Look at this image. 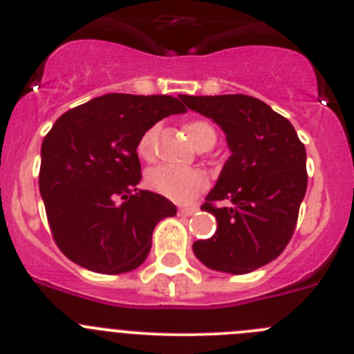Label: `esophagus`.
<instances>
[{"instance_id": "1", "label": "esophagus", "mask_w": 354, "mask_h": 354, "mask_svg": "<svg viewBox=\"0 0 354 354\" xmlns=\"http://www.w3.org/2000/svg\"><path fill=\"white\" fill-rule=\"evenodd\" d=\"M197 209H199V207H196V206H192V207H180V209H178V213L185 214V216H192L194 213H197Z\"/></svg>"}]
</instances>
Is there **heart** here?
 <instances>
[{
    "instance_id": "heart-1",
    "label": "heart",
    "mask_w": 354,
    "mask_h": 354,
    "mask_svg": "<svg viewBox=\"0 0 354 354\" xmlns=\"http://www.w3.org/2000/svg\"><path fill=\"white\" fill-rule=\"evenodd\" d=\"M157 125H151L138 141V153L140 157L150 160L153 157L155 140H157ZM185 132L190 141L199 150H209L216 143V131L213 125L204 120H192L185 125ZM147 183L153 192L167 197L176 203H188L199 196L207 187L206 174L201 169H181L174 166H157L148 171Z\"/></svg>"
}]
</instances>
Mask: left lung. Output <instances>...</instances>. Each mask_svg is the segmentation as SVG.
I'll return each instance as SVG.
<instances>
[{"label": "left lung", "mask_w": 354, "mask_h": 354, "mask_svg": "<svg viewBox=\"0 0 354 354\" xmlns=\"http://www.w3.org/2000/svg\"><path fill=\"white\" fill-rule=\"evenodd\" d=\"M180 99L222 127L230 150L201 207L216 216V232L196 241L194 255L220 272L257 270L281 255L293 236L307 188L306 147L288 118L252 95Z\"/></svg>", "instance_id": "8db88e82"}]
</instances>
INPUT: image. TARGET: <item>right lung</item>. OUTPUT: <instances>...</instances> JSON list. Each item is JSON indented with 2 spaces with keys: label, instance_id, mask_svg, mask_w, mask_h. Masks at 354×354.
Wrapping results in <instances>:
<instances>
[{
  "label": "right lung",
  "instance_id": "right-lung-1",
  "mask_svg": "<svg viewBox=\"0 0 354 354\" xmlns=\"http://www.w3.org/2000/svg\"><path fill=\"white\" fill-rule=\"evenodd\" d=\"M187 108L173 95L106 94L66 111L41 143L39 194L55 244L99 274L134 270L151 234L176 206L138 190V141L151 125Z\"/></svg>",
  "mask_w": 354,
  "mask_h": 354
}]
</instances>
